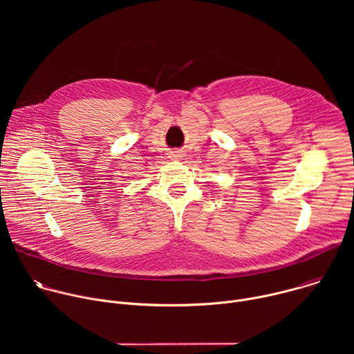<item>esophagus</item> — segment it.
Instances as JSON below:
<instances>
[{
  "label": "esophagus",
  "mask_w": 354,
  "mask_h": 354,
  "mask_svg": "<svg viewBox=\"0 0 354 354\" xmlns=\"http://www.w3.org/2000/svg\"><path fill=\"white\" fill-rule=\"evenodd\" d=\"M172 157H175V158H179L180 156H179V153H174V154H172Z\"/></svg>",
  "instance_id": "1"
}]
</instances>
